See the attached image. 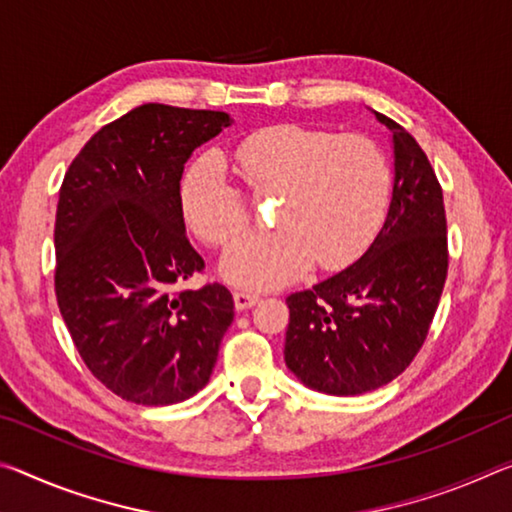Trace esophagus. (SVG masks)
I'll list each match as a JSON object with an SVG mask.
<instances>
[{
    "label": "esophagus",
    "mask_w": 512,
    "mask_h": 512,
    "mask_svg": "<svg viewBox=\"0 0 512 512\" xmlns=\"http://www.w3.org/2000/svg\"><path fill=\"white\" fill-rule=\"evenodd\" d=\"M255 303H259V294H255V291H248V289L234 291V307H237V310H250Z\"/></svg>",
    "instance_id": "1"
}]
</instances>
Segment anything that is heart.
Returning <instances> with one entry per match:
<instances>
[{
    "label": "heart",
    "mask_w": 512,
    "mask_h": 512,
    "mask_svg": "<svg viewBox=\"0 0 512 512\" xmlns=\"http://www.w3.org/2000/svg\"><path fill=\"white\" fill-rule=\"evenodd\" d=\"M237 161L253 191L282 189L275 230L250 234L223 257L234 285L269 289L296 280L314 264L344 269L358 259L383 223L389 166L367 136H335L303 125H273L246 136ZM186 225L205 243L227 246L248 227L243 193L225 159L202 152L180 182Z\"/></svg>",
    "instance_id": "b5f03b06"
}]
</instances>
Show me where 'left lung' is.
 Returning a JSON list of instances; mask_svg holds the SVG:
<instances>
[{
	"label": "left lung",
	"mask_w": 512,
	"mask_h": 512,
	"mask_svg": "<svg viewBox=\"0 0 512 512\" xmlns=\"http://www.w3.org/2000/svg\"><path fill=\"white\" fill-rule=\"evenodd\" d=\"M376 118L394 145L385 223L358 262L287 298V367L332 396L371 392L410 367L449 269L444 198L431 161L399 123Z\"/></svg>",
	"instance_id": "1"
}]
</instances>
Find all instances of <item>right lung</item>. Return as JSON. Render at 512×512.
<instances>
[{"instance_id": "add662e5", "label": "right lung", "mask_w": 512, "mask_h": 512, "mask_svg": "<svg viewBox=\"0 0 512 512\" xmlns=\"http://www.w3.org/2000/svg\"><path fill=\"white\" fill-rule=\"evenodd\" d=\"M230 125L223 111L143 104L93 134L63 177L56 303L81 360L125 401L198 394L234 319L218 282L177 289L205 269L186 239L184 164Z\"/></svg>"}]
</instances>
